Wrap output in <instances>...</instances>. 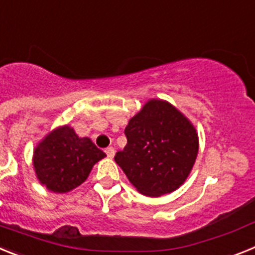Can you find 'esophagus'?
I'll use <instances>...</instances> for the list:
<instances>
[{
  "label": "esophagus",
  "instance_id": "1",
  "mask_svg": "<svg viewBox=\"0 0 255 255\" xmlns=\"http://www.w3.org/2000/svg\"><path fill=\"white\" fill-rule=\"evenodd\" d=\"M105 152H106V155H108V158H110V159H112L113 156L115 155V150H114V147H112V146H110V147H106Z\"/></svg>",
  "mask_w": 255,
  "mask_h": 255
}]
</instances>
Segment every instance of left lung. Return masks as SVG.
Segmentation results:
<instances>
[{
    "mask_svg": "<svg viewBox=\"0 0 255 255\" xmlns=\"http://www.w3.org/2000/svg\"><path fill=\"white\" fill-rule=\"evenodd\" d=\"M125 133L127 145L114 160L137 191L156 198L185 182L198 156L199 138L180 110L152 99L129 119Z\"/></svg>",
    "mask_w": 255,
    "mask_h": 255,
    "instance_id": "obj_1",
    "label": "left lung"
}]
</instances>
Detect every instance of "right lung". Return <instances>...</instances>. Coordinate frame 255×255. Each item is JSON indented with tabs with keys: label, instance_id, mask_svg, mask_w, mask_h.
<instances>
[{
	"label": "right lung",
	"instance_id": "obj_1",
	"mask_svg": "<svg viewBox=\"0 0 255 255\" xmlns=\"http://www.w3.org/2000/svg\"><path fill=\"white\" fill-rule=\"evenodd\" d=\"M106 154L88 137H78L63 126L47 134L34 149L33 165L37 178L47 190L64 194L87 180L91 169Z\"/></svg>",
	"mask_w": 255,
	"mask_h": 255
}]
</instances>
